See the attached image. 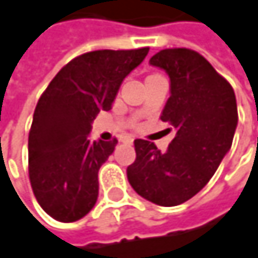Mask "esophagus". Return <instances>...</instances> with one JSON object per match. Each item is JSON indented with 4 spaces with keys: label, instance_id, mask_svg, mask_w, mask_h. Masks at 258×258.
<instances>
[{
    "label": "esophagus",
    "instance_id": "1",
    "mask_svg": "<svg viewBox=\"0 0 258 258\" xmlns=\"http://www.w3.org/2000/svg\"><path fill=\"white\" fill-rule=\"evenodd\" d=\"M134 140V137L133 136H124L122 139H121V142H128V143H131Z\"/></svg>",
    "mask_w": 258,
    "mask_h": 258
}]
</instances>
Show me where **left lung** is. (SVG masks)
<instances>
[{
	"instance_id": "left-lung-1",
	"label": "left lung",
	"mask_w": 258,
	"mask_h": 258,
	"mask_svg": "<svg viewBox=\"0 0 258 258\" xmlns=\"http://www.w3.org/2000/svg\"><path fill=\"white\" fill-rule=\"evenodd\" d=\"M149 62L166 70L170 97L161 121L176 136L166 152L143 139L134 140L136 161L127 176L134 191L160 206H176L196 196L232 148L237 106L232 85L199 52L175 47Z\"/></svg>"
}]
</instances>
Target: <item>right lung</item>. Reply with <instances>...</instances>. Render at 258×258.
<instances>
[{"mask_svg":"<svg viewBox=\"0 0 258 258\" xmlns=\"http://www.w3.org/2000/svg\"><path fill=\"white\" fill-rule=\"evenodd\" d=\"M149 47L94 50L66 64L38 98L28 137L32 192L61 223L83 218L98 197V170L118 140L89 142L91 122L110 110L122 80Z\"/></svg>","mask_w":258,"mask_h":258,"instance_id":"add662e5","label":"right lung"}]
</instances>
